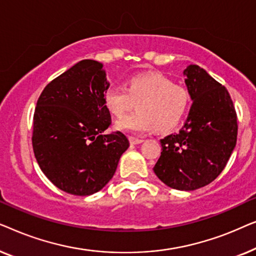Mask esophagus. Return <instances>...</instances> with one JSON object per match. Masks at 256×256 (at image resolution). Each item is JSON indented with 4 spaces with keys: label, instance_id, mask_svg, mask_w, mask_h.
<instances>
[{
    "label": "esophagus",
    "instance_id": "1",
    "mask_svg": "<svg viewBox=\"0 0 256 256\" xmlns=\"http://www.w3.org/2000/svg\"><path fill=\"white\" fill-rule=\"evenodd\" d=\"M129 142H130L132 144H140V143L143 142V140L138 138H132V136H130V138H129Z\"/></svg>",
    "mask_w": 256,
    "mask_h": 256
}]
</instances>
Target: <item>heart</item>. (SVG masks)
<instances>
[{
  "mask_svg": "<svg viewBox=\"0 0 256 256\" xmlns=\"http://www.w3.org/2000/svg\"><path fill=\"white\" fill-rule=\"evenodd\" d=\"M104 104L114 116L122 118L138 102V110L116 122L124 132H148L156 128L170 130L180 124L190 102V94L160 73L129 78L124 87H110L104 93Z\"/></svg>",
  "mask_w": 256,
  "mask_h": 256,
  "instance_id": "1",
  "label": "heart"
}]
</instances>
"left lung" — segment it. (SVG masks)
I'll list each match as a JSON object with an SVG mask.
<instances>
[{
	"label": "left lung",
	"instance_id": "1",
	"mask_svg": "<svg viewBox=\"0 0 256 256\" xmlns=\"http://www.w3.org/2000/svg\"><path fill=\"white\" fill-rule=\"evenodd\" d=\"M192 104L178 132L160 140L154 172L168 186L197 190L216 180L236 144V113L228 90L198 65L184 70Z\"/></svg>",
	"mask_w": 256,
	"mask_h": 256
}]
</instances>
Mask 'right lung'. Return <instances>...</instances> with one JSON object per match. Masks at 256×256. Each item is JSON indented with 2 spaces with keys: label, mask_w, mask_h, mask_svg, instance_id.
Returning <instances> with one entry per match:
<instances>
[{
  "label": "right lung",
  "mask_w": 256,
  "mask_h": 256,
  "mask_svg": "<svg viewBox=\"0 0 256 256\" xmlns=\"http://www.w3.org/2000/svg\"><path fill=\"white\" fill-rule=\"evenodd\" d=\"M108 87L102 64L85 59L48 82L38 98L34 157L45 176L70 194L100 191L129 146L121 132L104 134L112 122L104 99Z\"/></svg>",
  "instance_id": "obj_1"
}]
</instances>
